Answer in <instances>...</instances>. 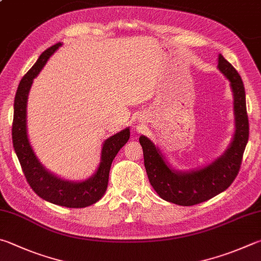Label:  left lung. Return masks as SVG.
<instances>
[{
    "label": "left lung",
    "instance_id": "1",
    "mask_svg": "<svg viewBox=\"0 0 261 261\" xmlns=\"http://www.w3.org/2000/svg\"><path fill=\"white\" fill-rule=\"evenodd\" d=\"M218 69L229 81L234 99L235 121L233 139L219 158L203 168L180 171L170 165L164 154L149 138L146 136L139 138L150 185L161 198L174 204L189 206L210 200L226 191L240 171L249 139L245 90L238 70L221 55L218 56Z\"/></svg>",
    "mask_w": 261,
    "mask_h": 261
}]
</instances>
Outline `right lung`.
<instances>
[{
  "label": "right lung",
  "instance_id": "right-lung-1",
  "mask_svg": "<svg viewBox=\"0 0 261 261\" xmlns=\"http://www.w3.org/2000/svg\"><path fill=\"white\" fill-rule=\"evenodd\" d=\"M59 46H61V43H57L46 49L19 83L13 105L12 143L27 182L37 195L57 205L85 207L98 202L105 194L112 162L118 150L129 140L130 129L125 127L103 141L100 163L97 171L82 181L63 179L44 168L37 159L28 139L27 100L33 80L40 74L46 61Z\"/></svg>",
  "mask_w": 261,
  "mask_h": 261
}]
</instances>
